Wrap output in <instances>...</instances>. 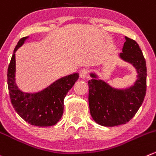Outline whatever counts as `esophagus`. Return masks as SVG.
<instances>
[{
  "instance_id": "obj_1",
  "label": "esophagus",
  "mask_w": 156,
  "mask_h": 156,
  "mask_svg": "<svg viewBox=\"0 0 156 156\" xmlns=\"http://www.w3.org/2000/svg\"><path fill=\"white\" fill-rule=\"evenodd\" d=\"M87 72H88V71H87V69H81L79 72L80 78H81V79H84V78H85L86 76H87Z\"/></svg>"
}]
</instances>
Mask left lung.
I'll use <instances>...</instances> for the list:
<instances>
[{
  "instance_id": "obj_1",
  "label": "left lung",
  "mask_w": 156,
  "mask_h": 156,
  "mask_svg": "<svg viewBox=\"0 0 156 156\" xmlns=\"http://www.w3.org/2000/svg\"><path fill=\"white\" fill-rule=\"evenodd\" d=\"M126 42L119 57L136 71V80L125 88H116L94 72L88 81V103L93 120L104 126L125 124L135 116L141 107L146 91V65L136 42L125 36Z\"/></svg>"
}]
</instances>
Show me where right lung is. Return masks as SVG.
<instances>
[{"mask_svg":"<svg viewBox=\"0 0 156 156\" xmlns=\"http://www.w3.org/2000/svg\"><path fill=\"white\" fill-rule=\"evenodd\" d=\"M28 36L20 40L13 50L7 70V84L11 104L21 118L33 126H50L61 119L64 110V99L79 78L78 73L66 75L40 91L23 92L16 84V50L24 44Z\"/></svg>","mask_w":156,"mask_h":156,"instance_id":"right-lung-1","label":"right lung"}]
</instances>
